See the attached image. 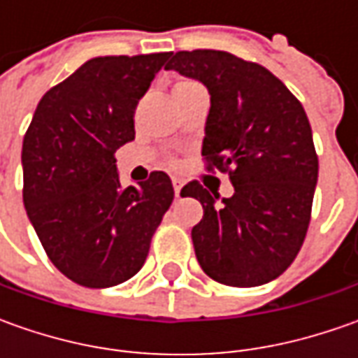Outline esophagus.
Here are the masks:
<instances>
[{
  "label": "esophagus",
  "instance_id": "1",
  "mask_svg": "<svg viewBox=\"0 0 358 358\" xmlns=\"http://www.w3.org/2000/svg\"><path fill=\"white\" fill-rule=\"evenodd\" d=\"M173 189H175V197H179L181 195V189H183V179L173 177Z\"/></svg>",
  "mask_w": 358,
  "mask_h": 358
}]
</instances>
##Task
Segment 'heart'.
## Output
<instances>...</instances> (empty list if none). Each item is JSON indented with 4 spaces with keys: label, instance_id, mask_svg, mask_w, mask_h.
<instances>
[{
    "label": "heart",
    "instance_id": "b5f03b06",
    "mask_svg": "<svg viewBox=\"0 0 358 358\" xmlns=\"http://www.w3.org/2000/svg\"><path fill=\"white\" fill-rule=\"evenodd\" d=\"M189 85H197V83H193V81H179V83L175 85V90H177V87H189Z\"/></svg>",
    "mask_w": 358,
    "mask_h": 358
}]
</instances>
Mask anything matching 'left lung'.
I'll list each match as a JSON object with an SVG mask.
<instances>
[{"label": "left lung", "instance_id": "8db88e82", "mask_svg": "<svg viewBox=\"0 0 358 358\" xmlns=\"http://www.w3.org/2000/svg\"><path fill=\"white\" fill-rule=\"evenodd\" d=\"M165 69L201 81L211 95L203 157L229 171L235 193L191 181L183 197L203 205L191 231L201 268L217 282L257 287L295 261L309 229L319 159L309 119L281 79L227 51H177Z\"/></svg>", "mask_w": 358, "mask_h": 358}]
</instances>
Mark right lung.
Listing matches in <instances>:
<instances>
[{"label": "right lung", "mask_w": 358, "mask_h": 358, "mask_svg": "<svg viewBox=\"0 0 358 358\" xmlns=\"http://www.w3.org/2000/svg\"><path fill=\"white\" fill-rule=\"evenodd\" d=\"M171 53L105 55L41 97L23 137V205L51 263L105 289L143 267L173 201L169 175L119 183L115 151L135 139L133 113Z\"/></svg>", "instance_id": "right-lung-1"}]
</instances>
